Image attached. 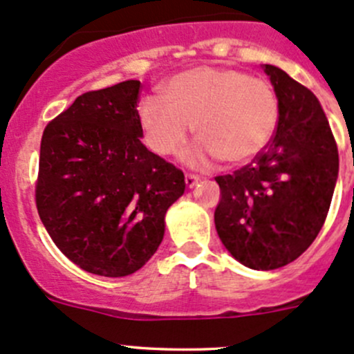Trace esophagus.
<instances>
[{"mask_svg": "<svg viewBox=\"0 0 354 354\" xmlns=\"http://www.w3.org/2000/svg\"><path fill=\"white\" fill-rule=\"evenodd\" d=\"M198 178L195 174H185V183H187L188 188H194L197 185Z\"/></svg>", "mask_w": 354, "mask_h": 354, "instance_id": "1", "label": "esophagus"}]
</instances>
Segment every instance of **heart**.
I'll return each mask as SVG.
<instances>
[{
  "label": "heart",
  "mask_w": 354,
  "mask_h": 354,
  "mask_svg": "<svg viewBox=\"0 0 354 354\" xmlns=\"http://www.w3.org/2000/svg\"><path fill=\"white\" fill-rule=\"evenodd\" d=\"M279 113V97L269 82L207 65L176 73L164 85V95H147L138 106L145 144L159 156L176 154L195 121L202 138L185 160L202 169L219 159L233 166L257 159L276 133Z\"/></svg>",
  "instance_id": "b5f03b06"
}]
</instances>
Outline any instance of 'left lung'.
Segmentation results:
<instances>
[{
    "mask_svg": "<svg viewBox=\"0 0 354 354\" xmlns=\"http://www.w3.org/2000/svg\"><path fill=\"white\" fill-rule=\"evenodd\" d=\"M281 113L266 151L233 174L216 176L214 212L227 252L250 269L272 270L298 259L322 230L339 171L337 144L310 88L266 65Z\"/></svg>",
    "mask_w": 354,
    "mask_h": 354,
    "instance_id": "1",
    "label": "left lung"
}]
</instances>
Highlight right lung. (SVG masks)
<instances>
[{"instance_id": "1", "label": "right lung", "mask_w": 354, "mask_h": 354, "mask_svg": "<svg viewBox=\"0 0 354 354\" xmlns=\"http://www.w3.org/2000/svg\"><path fill=\"white\" fill-rule=\"evenodd\" d=\"M140 82L78 95L42 133L35 205L55 245L91 274L123 277L149 262L183 171L149 151Z\"/></svg>"}]
</instances>
